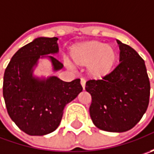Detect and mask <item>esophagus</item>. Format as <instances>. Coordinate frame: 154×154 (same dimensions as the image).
<instances>
[{"mask_svg":"<svg viewBox=\"0 0 154 154\" xmlns=\"http://www.w3.org/2000/svg\"><path fill=\"white\" fill-rule=\"evenodd\" d=\"M80 84H81L82 88L85 90V87H86V80H84V79H81V80H80Z\"/></svg>","mask_w":154,"mask_h":154,"instance_id":"esophagus-1","label":"esophagus"}]
</instances>
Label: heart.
Masks as SVG:
<instances>
[{
	"instance_id": "obj_1",
	"label": "heart",
	"mask_w": 154,
	"mask_h": 154,
	"mask_svg": "<svg viewBox=\"0 0 154 154\" xmlns=\"http://www.w3.org/2000/svg\"><path fill=\"white\" fill-rule=\"evenodd\" d=\"M117 56L114 46L98 40L78 43L70 50L72 62L80 67H87L88 74L96 80L103 79L111 73Z\"/></svg>"
}]
</instances>
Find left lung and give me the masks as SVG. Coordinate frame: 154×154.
Masks as SVG:
<instances>
[{"mask_svg":"<svg viewBox=\"0 0 154 154\" xmlns=\"http://www.w3.org/2000/svg\"><path fill=\"white\" fill-rule=\"evenodd\" d=\"M120 63L102 80H90L89 111L94 125L108 132H125L141 119L149 103L150 81L145 62L130 46L116 40Z\"/></svg>","mask_w":154,"mask_h":154,"instance_id":"8db88e82","label":"left lung"}]
</instances>
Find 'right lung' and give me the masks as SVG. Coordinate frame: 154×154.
<instances>
[{
	"instance_id": "right-lung-1",
	"label": "right lung",
	"mask_w": 154,
	"mask_h": 154,
	"mask_svg": "<svg viewBox=\"0 0 154 154\" xmlns=\"http://www.w3.org/2000/svg\"><path fill=\"white\" fill-rule=\"evenodd\" d=\"M57 40L34 39L15 53L4 73L3 97L8 113L29 135H45L55 131L62 121L65 105L82 91L80 79L65 82L56 76L39 79L32 75L40 57H48L54 71L62 69V62L47 56L58 52Z\"/></svg>"
}]
</instances>
